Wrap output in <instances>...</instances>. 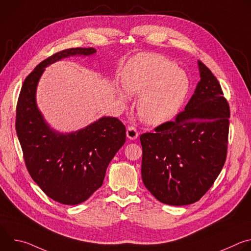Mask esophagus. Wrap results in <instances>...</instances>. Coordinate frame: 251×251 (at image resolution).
I'll return each mask as SVG.
<instances>
[{
  "instance_id": "1",
  "label": "esophagus",
  "mask_w": 251,
  "mask_h": 251,
  "mask_svg": "<svg viewBox=\"0 0 251 251\" xmlns=\"http://www.w3.org/2000/svg\"><path fill=\"white\" fill-rule=\"evenodd\" d=\"M126 134H127V137H128L130 140H135V139H137L138 136H139V133H138L137 129H136L134 126L128 127Z\"/></svg>"
}]
</instances>
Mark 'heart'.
I'll list each match as a JSON object with an SVG mask.
<instances>
[{"mask_svg":"<svg viewBox=\"0 0 251 251\" xmlns=\"http://www.w3.org/2000/svg\"><path fill=\"white\" fill-rule=\"evenodd\" d=\"M123 86L132 94H140L137 109L147 123L160 124L172 117L183 104L190 88L184 70L175 67L166 56L146 52L138 54L127 65ZM121 99L128 93L120 91Z\"/></svg>","mask_w":251,"mask_h":251,"instance_id":"b5f03b06","label":"heart"}]
</instances>
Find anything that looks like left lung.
I'll use <instances>...</instances> for the list:
<instances>
[{"instance_id":"1","label":"left lung","mask_w":251,"mask_h":251,"mask_svg":"<svg viewBox=\"0 0 251 251\" xmlns=\"http://www.w3.org/2000/svg\"><path fill=\"white\" fill-rule=\"evenodd\" d=\"M201 80L174 121L140 136L142 180L161 202L198 201L213 185L226 159L229 105L221 84L199 60Z\"/></svg>"}]
</instances>
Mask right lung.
<instances>
[{"instance_id":"1","label":"right lung","mask_w":251,"mask_h":251,"mask_svg":"<svg viewBox=\"0 0 251 251\" xmlns=\"http://www.w3.org/2000/svg\"><path fill=\"white\" fill-rule=\"evenodd\" d=\"M95 52L75 48L48 57L25 79L17 104L16 131L28 174L49 198L67 205L85 201L102 186L107 167L126 141V128L115 117H102L84 129L60 134L46 123L35 90L48 65Z\"/></svg>"}]
</instances>
